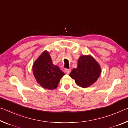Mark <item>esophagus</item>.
Returning a JSON list of instances; mask_svg holds the SVG:
<instances>
[{"instance_id":"esophagus-1","label":"esophagus","mask_w":128,"mask_h":128,"mask_svg":"<svg viewBox=\"0 0 128 128\" xmlns=\"http://www.w3.org/2000/svg\"><path fill=\"white\" fill-rule=\"evenodd\" d=\"M64 72H65L66 74H69L71 72V70H70V69H68V68H66L65 70H64Z\"/></svg>"}]
</instances>
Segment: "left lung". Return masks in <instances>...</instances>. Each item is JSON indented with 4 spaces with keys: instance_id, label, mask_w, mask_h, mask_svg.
<instances>
[{
    "instance_id": "left-lung-1",
    "label": "left lung",
    "mask_w": 128,
    "mask_h": 128,
    "mask_svg": "<svg viewBox=\"0 0 128 128\" xmlns=\"http://www.w3.org/2000/svg\"><path fill=\"white\" fill-rule=\"evenodd\" d=\"M101 73L99 64L91 56H82L78 60L77 68L69 74L78 86L87 88L98 80Z\"/></svg>"
}]
</instances>
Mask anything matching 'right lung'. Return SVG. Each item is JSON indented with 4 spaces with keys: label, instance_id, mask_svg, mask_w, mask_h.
I'll return each mask as SVG.
<instances>
[{
    "label": "right lung",
    "instance_id": "add662e5",
    "mask_svg": "<svg viewBox=\"0 0 128 128\" xmlns=\"http://www.w3.org/2000/svg\"><path fill=\"white\" fill-rule=\"evenodd\" d=\"M33 72L37 82L41 87L49 90L56 88L60 78L64 75L59 67L53 64L47 51L44 52L34 62Z\"/></svg>",
    "mask_w": 128,
    "mask_h": 128
}]
</instances>
